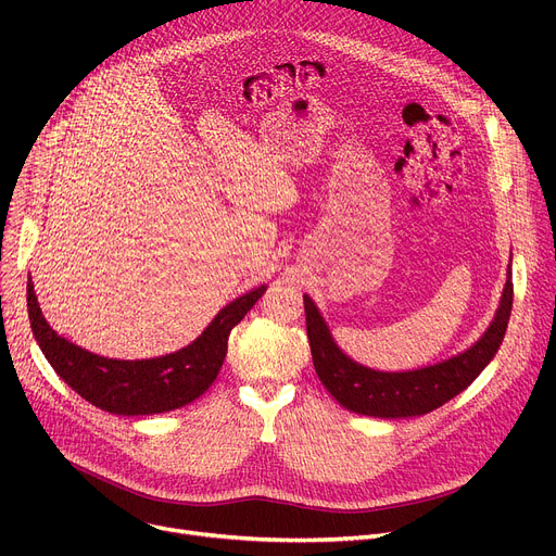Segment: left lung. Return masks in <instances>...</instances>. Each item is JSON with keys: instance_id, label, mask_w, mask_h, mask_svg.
Listing matches in <instances>:
<instances>
[{"instance_id": "left-lung-1", "label": "left lung", "mask_w": 556, "mask_h": 556, "mask_svg": "<svg viewBox=\"0 0 556 556\" xmlns=\"http://www.w3.org/2000/svg\"><path fill=\"white\" fill-rule=\"evenodd\" d=\"M511 304L514 283L509 270L493 323L473 346L430 367L413 371H376L342 354L315 302L304 295L306 333L317 378L349 413L378 419L428 415L469 388L493 361L507 331Z\"/></svg>"}]
</instances>
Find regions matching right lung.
<instances>
[{"label":"right lung","mask_w":556,"mask_h":556,"mask_svg":"<svg viewBox=\"0 0 556 556\" xmlns=\"http://www.w3.org/2000/svg\"><path fill=\"white\" fill-rule=\"evenodd\" d=\"M263 293L266 286H258L229 302L212 325L180 352L146 361L103 358L58 336L40 311L31 277L26 281V306L45 358L76 394L105 413L143 417L178 410L210 390L223 367L231 329Z\"/></svg>","instance_id":"1"}]
</instances>
